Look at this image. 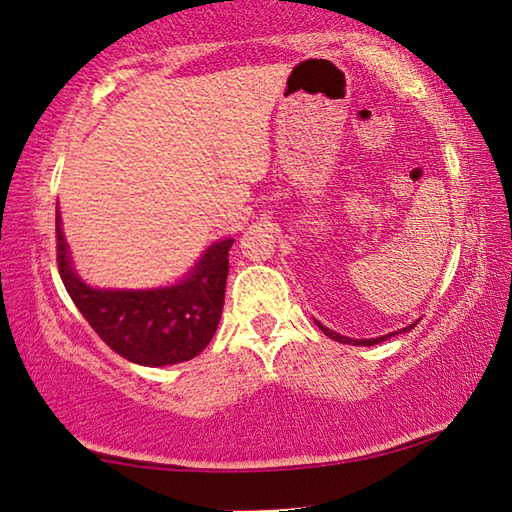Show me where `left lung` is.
<instances>
[{
	"label": "left lung",
	"instance_id": "obj_1",
	"mask_svg": "<svg viewBox=\"0 0 512 512\" xmlns=\"http://www.w3.org/2000/svg\"><path fill=\"white\" fill-rule=\"evenodd\" d=\"M316 325L323 329V334L325 336H329V339H334V341H339V343H345V345H377V343H381V341H386V339H391V336H395V334H400V332H411V329L418 325V323H413V325H409V327H404V329H400V332H393V334H386V336H379V339H348V336H341V334H336V332H332V329L329 327H325V325H320L318 320H316Z\"/></svg>",
	"mask_w": 512,
	"mask_h": 512
}]
</instances>
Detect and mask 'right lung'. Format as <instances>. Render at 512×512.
Segmentation results:
<instances>
[{
    "instance_id": "right-lung-1",
    "label": "right lung",
    "mask_w": 512,
    "mask_h": 512,
    "mask_svg": "<svg viewBox=\"0 0 512 512\" xmlns=\"http://www.w3.org/2000/svg\"><path fill=\"white\" fill-rule=\"evenodd\" d=\"M232 239L219 241L183 282L153 291L92 289L69 264L56 214V262L69 298L101 341L140 366H169L194 359L212 341L221 320Z\"/></svg>"
}]
</instances>
